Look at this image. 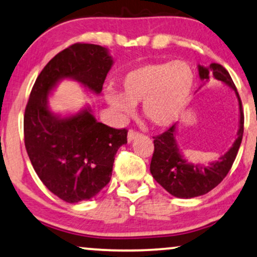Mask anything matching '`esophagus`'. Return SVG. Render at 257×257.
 I'll return each instance as SVG.
<instances>
[{"instance_id":"obj_1","label":"esophagus","mask_w":257,"mask_h":257,"mask_svg":"<svg viewBox=\"0 0 257 257\" xmlns=\"http://www.w3.org/2000/svg\"><path fill=\"white\" fill-rule=\"evenodd\" d=\"M139 135H140V133L135 132V131H132V129H131V131L128 132V137H126V138H128V141L129 142H132L133 140H134V139H137Z\"/></svg>"}]
</instances>
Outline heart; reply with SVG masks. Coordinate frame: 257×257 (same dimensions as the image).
<instances>
[{
    "label": "heart",
    "instance_id": "b5f03b06",
    "mask_svg": "<svg viewBox=\"0 0 257 257\" xmlns=\"http://www.w3.org/2000/svg\"><path fill=\"white\" fill-rule=\"evenodd\" d=\"M195 72L183 60L148 63L129 70L120 79V93L105 91L107 104L122 116H131L134 105L142 103V112L159 126L172 124L189 103Z\"/></svg>",
    "mask_w": 257,
    "mask_h": 257
}]
</instances>
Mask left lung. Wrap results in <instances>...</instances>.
Listing matches in <instances>:
<instances>
[{"instance_id": "8db88e82", "label": "left lung", "mask_w": 257, "mask_h": 257, "mask_svg": "<svg viewBox=\"0 0 257 257\" xmlns=\"http://www.w3.org/2000/svg\"><path fill=\"white\" fill-rule=\"evenodd\" d=\"M199 75L205 82L215 79L233 89L239 105V128L232 147L218 160L207 165L189 163L183 158L176 141V124L153 138L154 152L151 160V174L164 189L179 199L205 195L226 177L236 159L244 132L242 100L227 70L221 64L211 63L208 67L199 66Z\"/></svg>"}]
</instances>
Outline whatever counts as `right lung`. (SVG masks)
<instances>
[{
    "label": "right lung",
    "mask_w": 257,
    "mask_h": 257,
    "mask_svg": "<svg viewBox=\"0 0 257 257\" xmlns=\"http://www.w3.org/2000/svg\"><path fill=\"white\" fill-rule=\"evenodd\" d=\"M112 64L107 49L76 43L50 60L31 91L24 116L25 147L40 181L66 202L92 199L109 183L128 131L98 122L89 106L70 116L56 115L49 109V94L63 79L99 94Z\"/></svg>",
    "instance_id": "1"
}]
</instances>
